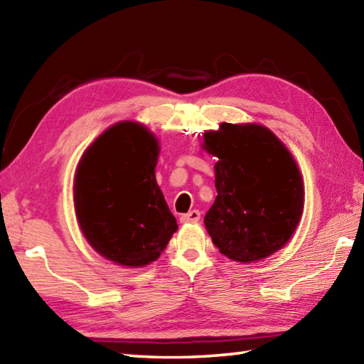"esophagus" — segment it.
<instances>
[{"mask_svg": "<svg viewBox=\"0 0 364 364\" xmlns=\"http://www.w3.org/2000/svg\"><path fill=\"white\" fill-rule=\"evenodd\" d=\"M180 220H181L183 223L197 222V220H200V211H197V210H192V211H189V213H186V214H183L181 218H180Z\"/></svg>", "mask_w": 364, "mask_h": 364, "instance_id": "34e87169", "label": "esophagus"}]
</instances>
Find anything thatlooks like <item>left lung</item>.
<instances>
[{
	"label": "left lung",
	"mask_w": 364,
	"mask_h": 364,
	"mask_svg": "<svg viewBox=\"0 0 364 364\" xmlns=\"http://www.w3.org/2000/svg\"><path fill=\"white\" fill-rule=\"evenodd\" d=\"M202 145L218 158V197L203 220L214 245L244 264L280 250L304 210V181L289 150L255 123H222Z\"/></svg>",
	"instance_id": "1"
}]
</instances>
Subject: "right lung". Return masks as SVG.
Here are the masks:
<instances>
[{
    "label": "right lung",
    "instance_id": "obj_1",
    "mask_svg": "<svg viewBox=\"0 0 364 364\" xmlns=\"http://www.w3.org/2000/svg\"><path fill=\"white\" fill-rule=\"evenodd\" d=\"M159 145L136 122H119L92 144L76 168L75 211L84 237L115 264L158 259L178 225L156 183Z\"/></svg>",
    "mask_w": 364,
    "mask_h": 364
}]
</instances>
